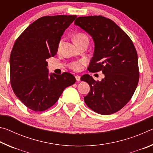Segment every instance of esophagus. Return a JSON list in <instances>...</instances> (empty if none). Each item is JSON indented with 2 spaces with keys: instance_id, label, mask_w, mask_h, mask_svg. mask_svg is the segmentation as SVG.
<instances>
[{
  "instance_id": "esophagus-1",
  "label": "esophagus",
  "mask_w": 153,
  "mask_h": 153,
  "mask_svg": "<svg viewBox=\"0 0 153 153\" xmlns=\"http://www.w3.org/2000/svg\"><path fill=\"white\" fill-rule=\"evenodd\" d=\"M80 77L79 76H76V80L77 81H80Z\"/></svg>"
}]
</instances>
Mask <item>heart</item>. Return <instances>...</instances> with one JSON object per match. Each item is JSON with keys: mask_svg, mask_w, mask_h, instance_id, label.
I'll return each mask as SVG.
<instances>
[{"mask_svg": "<svg viewBox=\"0 0 153 153\" xmlns=\"http://www.w3.org/2000/svg\"><path fill=\"white\" fill-rule=\"evenodd\" d=\"M85 41H88V36L86 34H84V33H77L76 35H75L74 42L76 44V45H78V44H80L83 42H85ZM62 42H63V40H61L60 42H59V46H58L59 48L61 46ZM84 63H85L84 60L75 61V62H73L72 63H71L70 67L71 69H73L75 71H79L82 69L83 65H84Z\"/></svg>", "mask_w": 153, "mask_h": 153, "instance_id": "obj_1", "label": "heart"}]
</instances>
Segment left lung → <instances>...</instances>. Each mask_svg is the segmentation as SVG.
<instances>
[{
    "mask_svg": "<svg viewBox=\"0 0 153 153\" xmlns=\"http://www.w3.org/2000/svg\"><path fill=\"white\" fill-rule=\"evenodd\" d=\"M74 24L94 41V54L88 69L102 71L105 75L100 82L88 74L82 76L80 79L90 87L84 101L97 113H116L129 102L138 86V55L132 41L115 22L101 15L79 17Z\"/></svg>",
    "mask_w": 153,
    "mask_h": 153,
    "instance_id": "1",
    "label": "left lung"
}]
</instances>
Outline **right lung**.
I'll use <instances>...</instances> for the list:
<instances>
[{
	"mask_svg": "<svg viewBox=\"0 0 153 153\" xmlns=\"http://www.w3.org/2000/svg\"><path fill=\"white\" fill-rule=\"evenodd\" d=\"M76 17H40L15 41L10 56L11 84L16 97L30 109H48L67 87L76 82L75 77L67 72L49 74L46 59L56 55L61 36Z\"/></svg>",
	"mask_w": 153,
	"mask_h": 153,
	"instance_id": "add662e5",
	"label": "right lung"
}]
</instances>
